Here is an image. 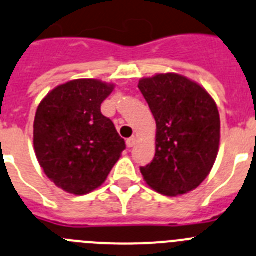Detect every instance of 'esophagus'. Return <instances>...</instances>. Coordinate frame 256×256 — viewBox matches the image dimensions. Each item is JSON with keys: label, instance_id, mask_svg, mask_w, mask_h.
<instances>
[{"label": "esophagus", "instance_id": "34e87169", "mask_svg": "<svg viewBox=\"0 0 256 256\" xmlns=\"http://www.w3.org/2000/svg\"><path fill=\"white\" fill-rule=\"evenodd\" d=\"M135 142H136V138L135 136H131L126 140V145H128V148H132L134 145H135Z\"/></svg>", "mask_w": 256, "mask_h": 256}]
</instances>
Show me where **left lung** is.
I'll return each mask as SVG.
<instances>
[{
    "label": "left lung",
    "instance_id": "obj_1",
    "mask_svg": "<svg viewBox=\"0 0 256 256\" xmlns=\"http://www.w3.org/2000/svg\"><path fill=\"white\" fill-rule=\"evenodd\" d=\"M139 89L156 124V156L140 167L149 186L182 195L206 178L220 148V112L199 84L177 74L142 79Z\"/></svg>",
    "mask_w": 256,
    "mask_h": 256
}]
</instances>
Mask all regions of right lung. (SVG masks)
Instances as JSON below:
<instances>
[{
    "label": "right lung",
    "instance_id": "right-lung-1",
    "mask_svg": "<svg viewBox=\"0 0 256 256\" xmlns=\"http://www.w3.org/2000/svg\"><path fill=\"white\" fill-rule=\"evenodd\" d=\"M114 85L94 79L57 86L38 106L34 149L50 181L70 194L100 188L126 149L100 106Z\"/></svg>",
    "mask_w": 256,
    "mask_h": 256
}]
</instances>
